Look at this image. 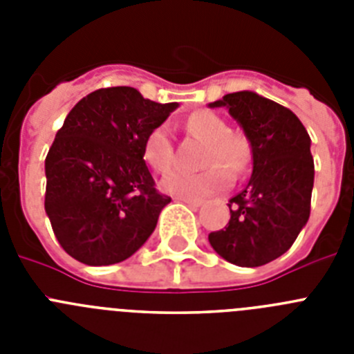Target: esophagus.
I'll list each match as a JSON object with an SVG mask.
<instances>
[{"mask_svg":"<svg viewBox=\"0 0 354 354\" xmlns=\"http://www.w3.org/2000/svg\"><path fill=\"white\" fill-rule=\"evenodd\" d=\"M180 200H183L184 204H187L189 207H193V209H196L202 205V200H198V198H180Z\"/></svg>","mask_w":354,"mask_h":354,"instance_id":"esophagus-1","label":"esophagus"}]
</instances>
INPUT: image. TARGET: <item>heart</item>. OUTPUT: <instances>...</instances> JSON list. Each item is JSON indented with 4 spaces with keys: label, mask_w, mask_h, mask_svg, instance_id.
I'll return each instance as SVG.
<instances>
[{
    "label": "heart",
    "mask_w": 354,
    "mask_h": 354,
    "mask_svg": "<svg viewBox=\"0 0 354 354\" xmlns=\"http://www.w3.org/2000/svg\"><path fill=\"white\" fill-rule=\"evenodd\" d=\"M186 127L193 136L205 142L200 165L207 168L200 171H171L161 180L165 192L183 198H204L228 186L230 177L227 169L234 175L246 170L252 156L248 140L243 134L230 133L223 118L202 109L189 115ZM143 156L154 170L161 174L170 170L175 154L167 126H158L150 131L143 145Z\"/></svg>",
    "instance_id": "1"
}]
</instances>
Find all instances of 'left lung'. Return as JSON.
Listing matches in <instances>:
<instances>
[{
	"label": "left lung",
	"instance_id": "8db88e82",
	"mask_svg": "<svg viewBox=\"0 0 354 354\" xmlns=\"http://www.w3.org/2000/svg\"><path fill=\"white\" fill-rule=\"evenodd\" d=\"M209 108L228 109L253 159L248 186L230 198L227 227L209 234V243L230 264L264 266L292 246L310 216V136L290 109L250 90L227 93Z\"/></svg>",
	"mask_w": 354,
	"mask_h": 354
}]
</instances>
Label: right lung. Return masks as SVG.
Returning a JSON list of instances; mask_svg holds the SVG:
<instances>
[{"label":"right lung","mask_w":354,"mask_h":354,"mask_svg":"<svg viewBox=\"0 0 354 354\" xmlns=\"http://www.w3.org/2000/svg\"><path fill=\"white\" fill-rule=\"evenodd\" d=\"M177 102L143 99L131 86L101 88L68 111L46 158V214L62 248L86 266H109L138 252L170 196L143 159L149 133Z\"/></svg>","instance_id":"right-lung-1"}]
</instances>
